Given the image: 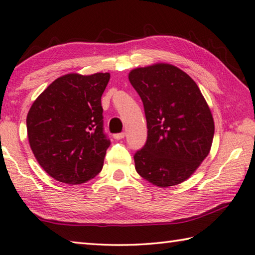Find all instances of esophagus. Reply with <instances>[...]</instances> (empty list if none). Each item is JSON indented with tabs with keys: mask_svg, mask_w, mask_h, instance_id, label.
Wrapping results in <instances>:
<instances>
[{
	"mask_svg": "<svg viewBox=\"0 0 255 255\" xmlns=\"http://www.w3.org/2000/svg\"><path fill=\"white\" fill-rule=\"evenodd\" d=\"M126 136V132H119V134H115L113 135V138L115 139H123Z\"/></svg>",
	"mask_w": 255,
	"mask_h": 255,
	"instance_id": "obj_1",
	"label": "esophagus"
}]
</instances>
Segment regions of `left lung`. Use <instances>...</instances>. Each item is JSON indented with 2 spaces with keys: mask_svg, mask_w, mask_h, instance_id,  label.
Returning <instances> with one entry per match:
<instances>
[{
  "mask_svg": "<svg viewBox=\"0 0 255 255\" xmlns=\"http://www.w3.org/2000/svg\"><path fill=\"white\" fill-rule=\"evenodd\" d=\"M142 99L147 139L134 155L140 177L159 187L183 183L211 148L215 123L196 83L172 64L155 63L129 72Z\"/></svg>",
  "mask_w": 255,
  "mask_h": 255,
  "instance_id": "obj_1",
  "label": "left lung"
}]
</instances>
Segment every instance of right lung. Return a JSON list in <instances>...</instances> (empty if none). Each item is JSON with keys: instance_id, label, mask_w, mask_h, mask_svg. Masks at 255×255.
Listing matches in <instances>:
<instances>
[{"instance_id": "right-lung-1", "label": "right lung", "mask_w": 255, "mask_h": 255, "mask_svg": "<svg viewBox=\"0 0 255 255\" xmlns=\"http://www.w3.org/2000/svg\"><path fill=\"white\" fill-rule=\"evenodd\" d=\"M109 80V72L68 74L34 101L28 139L40 167L55 180L83 184L102 170L110 139L103 131L101 98Z\"/></svg>"}]
</instances>
